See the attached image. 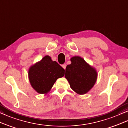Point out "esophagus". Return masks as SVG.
<instances>
[{
	"label": "esophagus",
	"instance_id": "esophagus-1",
	"mask_svg": "<svg viewBox=\"0 0 128 128\" xmlns=\"http://www.w3.org/2000/svg\"><path fill=\"white\" fill-rule=\"evenodd\" d=\"M66 66H67V65H66V64H62V68H64V69H66Z\"/></svg>",
	"mask_w": 128,
	"mask_h": 128
}]
</instances>
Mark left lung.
I'll use <instances>...</instances> for the list:
<instances>
[{
	"label": "left lung",
	"instance_id": "obj_1",
	"mask_svg": "<svg viewBox=\"0 0 128 128\" xmlns=\"http://www.w3.org/2000/svg\"><path fill=\"white\" fill-rule=\"evenodd\" d=\"M71 64L66 67L65 77L71 89L78 94H85L94 86L97 78L96 71L78 56L71 58Z\"/></svg>",
	"mask_w": 128,
	"mask_h": 128
}]
</instances>
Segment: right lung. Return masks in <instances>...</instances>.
<instances>
[{"label":"right lung","mask_w":128,"mask_h":128,"mask_svg":"<svg viewBox=\"0 0 128 128\" xmlns=\"http://www.w3.org/2000/svg\"><path fill=\"white\" fill-rule=\"evenodd\" d=\"M65 70L48 56L32 66L28 77L32 87L39 94H45L50 90L58 78L62 77Z\"/></svg>","instance_id":"add662e5"}]
</instances>
